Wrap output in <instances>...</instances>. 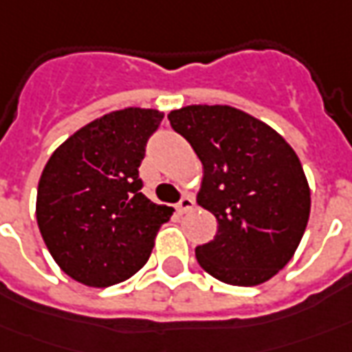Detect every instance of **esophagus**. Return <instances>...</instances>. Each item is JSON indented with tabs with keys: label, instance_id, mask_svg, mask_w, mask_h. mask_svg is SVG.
<instances>
[{
	"label": "esophagus",
	"instance_id": "34e87169",
	"mask_svg": "<svg viewBox=\"0 0 352 352\" xmlns=\"http://www.w3.org/2000/svg\"><path fill=\"white\" fill-rule=\"evenodd\" d=\"M193 205H195L193 197H190V195H184V197L180 199V203L176 205V210H178L180 214H186V212H190L191 208H193Z\"/></svg>",
	"mask_w": 352,
	"mask_h": 352
}]
</instances>
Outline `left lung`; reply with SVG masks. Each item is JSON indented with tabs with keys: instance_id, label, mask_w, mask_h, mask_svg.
<instances>
[{
	"instance_id": "left-lung-1",
	"label": "left lung",
	"mask_w": 352,
	"mask_h": 352,
	"mask_svg": "<svg viewBox=\"0 0 352 352\" xmlns=\"http://www.w3.org/2000/svg\"><path fill=\"white\" fill-rule=\"evenodd\" d=\"M203 162L197 203L218 222L195 249L201 268L230 285H258L292 261L310 214L301 161L276 130L228 105H190L168 115Z\"/></svg>"
}]
</instances>
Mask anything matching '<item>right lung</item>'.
<instances>
[{"label":"right lung","mask_w":352,"mask_h":352,"mask_svg":"<svg viewBox=\"0 0 352 352\" xmlns=\"http://www.w3.org/2000/svg\"><path fill=\"white\" fill-rule=\"evenodd\" d=\"M161 111L128 107L89 122L55 149L38 184L36 218L60 270L89 287L134 276L172 217L142 193L140 164Z\"/></svg>","instance_id":"1"}]
</instances>
